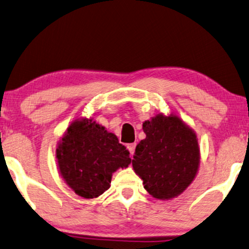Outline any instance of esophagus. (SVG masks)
Instances as JSON below:
<instances>
[{"label":"esophagus","instance_id":"obj_1","mask_svg":"<svg viewBox=\"0 0 249 249\" xmlns=\"http://www.w3.org/2000/svg\"><path fill=\"white\" fill-rule=\"evenodd\" d=\"M127 148L129 149V151H130V155L132 156L133 153H135V149H136V143H129V145L127 146Z\"/></svg>","mask_w":249,"mask_h":249}]
</instances>
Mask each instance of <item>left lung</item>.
Instances as JSON below:
<instances>
[{
  "label": "left lung",
  "instance_id": "obj_1",
  "mask_svg": "<svg viewBox=\"0 0 249 249\" xmlns=\"http://www.w3.org/2000/svg\"><path fill=\"white\" fill-rule=\"evenodd\" d=\"M146 138L136 147L132 166L150 196L160 200L181 194L200 163L196 136L178 117L160 116L142 124Z\"/></svg>",
  "mask_w": 249,
  "mask_h": 249
}]
</instances>
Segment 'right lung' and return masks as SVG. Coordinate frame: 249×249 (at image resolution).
Masks as SVG:
<instances>
[{
  "instance_id": "1",
  "label": "right lung",
  "mask_w": 249,
  "mask_h": 249,
  "mask_svg": "<svg viewBox=\"0 0 249 249\" xmlns=\"http://www.w3.org/2000/svg\"><path fill=\"white\" fill-rule=\"evenodd\" d=\"M129 155L116 135L86 119L70 125L56 150L65 182L86 199L98 197L109 189L112 173L131 163Z\"/></svg>"
}]
</instances>
